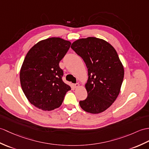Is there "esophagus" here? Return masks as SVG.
Listing matches in <instances>:
<instances>
[{"instance_id": "34e87169", "label": "esophagus", "mask_w": 149, "mask_h": 149, "mask_svg": "<svg viewBox=\"0 0 149 149\" xmlns=\"http://www.w3.org/2000/svg\"><path fill=\"white\" fill-rule=\"evenodd\" d=\"M79 83H76V84H73V86H74V88H77V87H79Z\"/></svg>"}]
</instances>
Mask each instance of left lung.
<instances>
[{"instance_id":"left-lung-1","label":"left lung","mask_w":149,"mask_h":149,"mask_svg":"<svg viewBox=\"0 0 149 149\" xmlns=\"http://www.w3.org/2000/svg\"><path fill=\"white\" fill-rule=\"evenodd\" d=\"M71 48L85 62L88 71L86 84L88 97L79 102L84 111L101 113L118 96L124 78V68L115 49L96 37L77 40Z\"/></svg>"}]
</instances>
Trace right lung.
<instances>
[{
	"instance_id": "add662e5",
	"label": "right lung",
	"mask_w": 149,
	"mask_h": 149,
	"mask_svg": "<svg viewBox=\"0 0 149 149\" xmlns=\"http://www.w3.org/2000/svg\"><path fill=\"white\" fill-rule=\"evenodd\" d=\"M71 43L61 38L40 41L26 54L20 70V82L27 99L38 109L49 111L60 107L71 88L63 81L59 63Z\"/></svg>"
}]
</instances>
